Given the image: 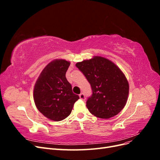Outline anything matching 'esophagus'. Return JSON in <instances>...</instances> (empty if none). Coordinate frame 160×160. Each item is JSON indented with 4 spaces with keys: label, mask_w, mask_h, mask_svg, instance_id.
Instances as JSON below:
<instances>
[{
    "label": "esophagus",
    "mask_w": 160,
    "mask_h": 160,
    "mask_svg": "<svg viewBox=\"0 0 160 160\" xmlns=\"http://www.w3.org/2000/svg\"><path fill=\"white\" fill-rule=\"evenodd\" d=\"M79 98H80V99H81V100H83V101H85V95H84L83 93H81V94L79 95Z\"/></svg>",
    "instance_id": "34e87169"
}]
</instances>
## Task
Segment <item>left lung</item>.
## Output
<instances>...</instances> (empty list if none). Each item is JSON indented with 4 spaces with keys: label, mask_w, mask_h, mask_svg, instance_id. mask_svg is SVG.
Returning <instances> with one entry per match:
<instances>
[{
    "label": "left lung",
    "mask_w": 160,
    "mask_h": 160,
    "mask_svg": "<svg viewBox=\"0 0 160 160\" xmlns=\"http://www.w3.org/2000/svg\"><path fill=\"white\" fill-rule=\"evenodd\" d=\"M75 65L93 91L86 103L89 112L101 119L118 115L125 107L129 95V83L123 72L112 61L99 56Z\"/></svg>",
    "instance_id": "8db88e82"
}]
</instances>
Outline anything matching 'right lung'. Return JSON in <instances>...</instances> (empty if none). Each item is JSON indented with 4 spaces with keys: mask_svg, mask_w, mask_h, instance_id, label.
I'll return each instance as SVG.
<instances>
[{
    "mask_svg": "<svg viewBox=\"0 0 160 160\" xmlns=\"http://www.w3.org/2000/svg\"><path fill=\"white\" fill-rule=\"evenodd\" d=\"M70 62L55 59L50 62L36 81L33 98L37 108L48 119L59 122L71 114L79 95L72 91L66 72Z\"/></svg>",
    "mask_w": 160,
    "mask_h": 160,
    "instance_id": "right-lung-1",
    "label": "right lung"
}]
</instances>
